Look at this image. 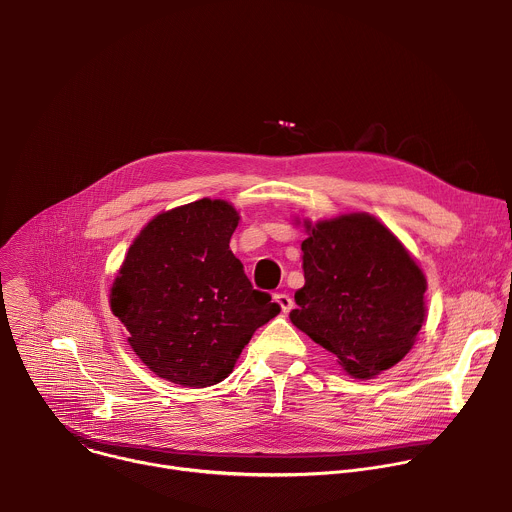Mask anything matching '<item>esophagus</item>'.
Masks as SVG:
<instances>
[{
    "label": "esophagus",
    "mask_w": 512,
    "mask_h": 512,
    "mask_svg": "<svg viewBox=\"0 0 512 512\" xmlns=\"http://www.w3.org/2000/svg\"><path fill=\"white\" fill-rule=\"evenodd\" d=\"M273 300L279 304V308H281L283 314H287L291 308H294V300H291L287 294H275Z\"/></svg>",
    "instance_id": "esophagus-1"
}]
</instances>
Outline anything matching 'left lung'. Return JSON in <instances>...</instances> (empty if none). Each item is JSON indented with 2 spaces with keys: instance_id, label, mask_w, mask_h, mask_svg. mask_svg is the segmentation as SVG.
Returning <instances> with one entry per match:
<instances>
[{
  "instance_id": "8db88e82",
  "label": "left lung",
  "mask_w": 512,
  "mask_h": 512,
  "mask_svg": "<svg viewBox=\"0 0 512 512\" xmlns=\"http://www.w3.org/2000/svg\"><path fill=\"white\" fill-rule=\"evenodd\" d=\"M304 287L289 320L354 379H373L413 348L427 281L405 245L369 212L304 221Z\"/></svg>"
}]
</instances>
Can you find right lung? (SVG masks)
I'll return each mask as SVG.
<instances>
[{
    "mask_svg": "<svg viewBox=\"0 0 512 512\" xmlns=\"http://www.w3.org/2000/svg\"><path fill=\"white\" fill-rule=\"evenodd\" d=\"M239 218L218 198L160 212L117 271L111 312L160 379L194 389L225 381L255 330L279 314L229 247Z\"/></svg>",
    "mask_w": 512,
    "mask_h": 512,
    "instance_id": "add662e5",
    "label": "right lung"
}]
</instances>
